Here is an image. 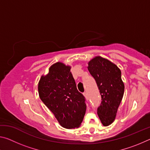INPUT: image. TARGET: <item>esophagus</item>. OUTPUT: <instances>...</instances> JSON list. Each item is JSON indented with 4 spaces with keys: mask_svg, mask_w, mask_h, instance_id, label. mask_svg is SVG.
<instances>
[{
    "mask_svg": "<svg viewBox=\"0 0 150 150\" xmlns=\"http://www.w3.org/2000/svg\"><path fill=\"white\" fill-rule=\"evenodd\" d=\"M83 95H84V96H85V97H87L88 95H87V92H84V93H83Z\"/></svg>",
    "mask_w": 150,
    "mask_h": 150,
    "instance_id": "34e87169",
    "label": "esophagus"
}]
</instances>
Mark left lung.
<instances>
[{"label": "left lung", "instance_id": "obj_1", "mask_svg": "<svg viewBox=\"0 0 150 150\" xmlns=\"http://www.w3.org/2000/svg\"><path fill=\"white\" fill-rule=\"evenodd\" d=\"M88 70L95 79L101 96L98 116L104 126H108L115 120L124 95L121 71L114 63L99 56L88 62Z\"/></svg>", "mask_w": 150, "mask_h": 150}]
</instances>
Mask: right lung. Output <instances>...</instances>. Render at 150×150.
Instances as JSON below:
<instances>
[{
	"mask_svg": "<svg viewBox=\"0 0 150 150\" xmlns=\"http://www.w3.org/2000/svg\"><path fill=\"white\" fill-rule=\"evenodd\" d=\"M40 99L63 128H78L85 115L86 100L77 90L69 66L57 62L42 76L38 84Z\"/></svg>",
	"mask_w": 150,
	"mask_h": 150,
	"instance_id": "obj_1",
	"label": "right lung"
}]
</instances>
